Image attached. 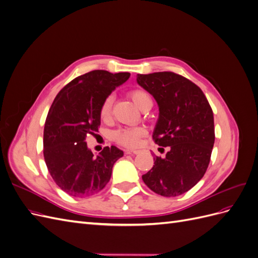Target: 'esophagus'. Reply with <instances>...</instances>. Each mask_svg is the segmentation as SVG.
Returning a JSON list of instances; mask_svg holds the SVG:
<instances>
[{
	"instance_id": "1",
	"label": "esophagus",
	"mask_w": 258,
	"mask_h": 258,
	"mask_svg": "<svg viewBox=\"0 0 258 258\" xmlns=\"http://www.w3.org/2000/svg\"><path fill=\"white\" fill-rule=\"evenodd\" d=\"M139 153H140L139 151H126V154H128V155H137Z\"/></svg>"
}]
</instances>
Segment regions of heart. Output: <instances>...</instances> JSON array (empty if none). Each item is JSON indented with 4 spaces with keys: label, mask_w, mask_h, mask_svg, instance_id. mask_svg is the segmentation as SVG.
I'll list each match as a JSON object with an SVG mask.
<instances>
[{
    "label": "heart",
    "mask_w": 258,
    "mask_h": 258,
    "mask_svg": "<svg viewBox=\"0 0 258 258\" xmlns=\"http://www.w3.org/2000/svg\"><path fill=\"white\" fill-rule=\"evenodd\" d=\"M128 96L134 101L135 104L143 110L146 106L152 105L153 101L148 92L143 89H132L128 92ZM112 103L113 99L111 96L106 97L101 103L99 115L102 120H108L112 115ZM146 135V129L144 127H126L116 130L113 134L114 141L124 147H136L141 142V139Z\"/></svg>",
    "instance_id": "1"
}]
</instances>
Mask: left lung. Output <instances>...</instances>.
Returning a JSON list of instances; mask_svg holds the SVG:
<instances>
[{"label": "left lung", "instance_id": "left-lung-1", "mask_svg": "<svg viewBox=\"0 0 258 258\" xmlns=\"http://www.w3.org/2000/svg\"><path fill=\"white\" fill-rule=\"evenodd\" d=\"M137 81L159 105L154 142L170 146L165 158L154 157L153 168L142 179L160 196H179L192 188L209 167L215 140L213 111L198 86L179 74H138Z\"/></svg>", "mask_w": 258, "mask_h": 258}]
</instances>
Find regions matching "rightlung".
<instances>
[{
	"label": "right lung",
	"instance_id": "add662e5",
	"mask_svg": "<svg viewBox=\"0 0 258 258\" xmlns=\"http://www.w3.org/2000/svg\"><path fill=\"white\" fill-rule=\"evenodd\" d=\"M129 76L95 70L70 82L53 100L45 121L44 159L54 183L70 196L85 198L102 190L122 157L115 146L93 157L85 139L99 131L101 103Z\"/></svg>",
	"mask_w": 258,
	"mask_h": 258
}]
</instances>
